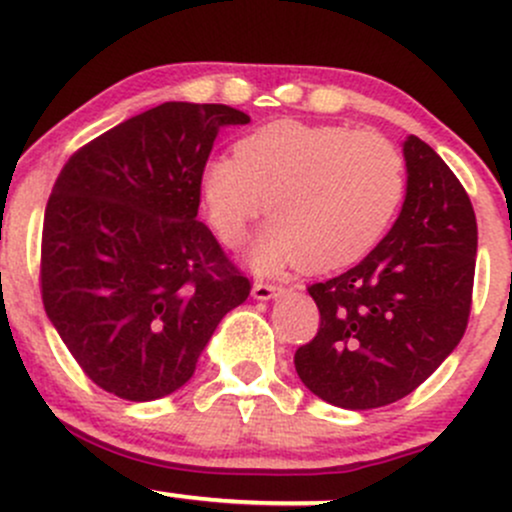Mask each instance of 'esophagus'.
<instances>
[{
  "instance_id": "1",
  "label": "esophagus",
  "mask_w": 512,
  "mask_h": 512,
  "mask_svg": "<svg viewBox=\"0 0 512 512\" xmlns=\"http://www.w3.org/2000/svg\"><path fill=\"white\" fill-rule=\"evenodd\" d=\"M280 290H283V287L273 285V283H254L251 295H254V300H273Z\"/></svg>"
}]
</instances>
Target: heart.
Returning <instances> with one entry per match:
<instances>
[{"mask_svg":"<svg viewBox=\"0 0 512 512\" xmlns=\"http://www.w3.org/2000/svg\"><path fill=\"white\" fill-rule=\"evenodd\" d=\"M404 186L401 154L380 132L295 120L241 137L234 157L212 159L200 183L227 246L246 239L263 205L275 217L251 249L258 273L302 261L317 271L355 263L387 232Z\"/></svg>","mask_w":512,"mask_h":512,"instance_id":"obj_1","label":"heart"}]
</instances>
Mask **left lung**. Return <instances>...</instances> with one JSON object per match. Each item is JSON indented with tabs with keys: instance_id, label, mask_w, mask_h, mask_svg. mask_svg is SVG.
Wrapping results in <instances>:
<instances>
[{
	"instance_id": "8db88e82",
	"label": "left lung",
	"mask_w": 512,
	"mask_h": 512,
	"mask_svg": "<svg viewBox=\"0 0 512 512\" xmlns=\"http://www.w3.org/2000/svg\"><path fill=\"white\" fill-rule=\"evenodd\" d=\"M406 198L394 227L350 271L309 285L319 329L297 348L309 392L380 409L438 370L467 331L476 215L467 191L421 137L404 142Z\"/></svg>"
}]
</instances>
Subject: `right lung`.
Wrapping results in <instances>:
<instances>
[{"mask_svg":"<svg viewBox=\"0 0 512 512\" xmlns=\"http://www.w3.org/2000/svg\"><path fill=\"white\" fill-rule=\"evenodd\" d=\"M249 116L225 103L169 101L67 159L40 241V295L96 387L152 401L195 363L251 283L198 220L217 132Z\"/></svg>","mask_w":512,"mask_h":512,"instance_id":"obj_1","label":"right lung"}]
</instances>
